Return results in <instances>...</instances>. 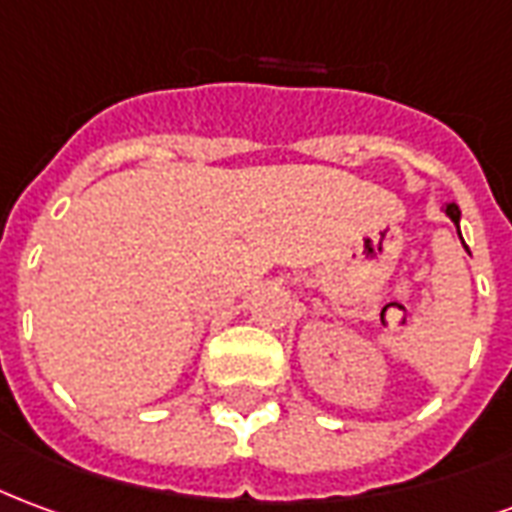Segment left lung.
Instances as JSON below:
<instances>
[{"mask_svg": "<svg viewBox=\"0 0 512 512\" xmlns=\"http://www.w3.org/2000/svg\"><path fill=\"white\" fill-rule=\"evenodd\" d=\"M446 216L455 221V227H457V224H460V207H457L455 202H452V205H446ZM457 235H460V227H457ZM460 241H463V238H460Z\"/></svg>", "mask_w": 512, "mask_h": 512, "instance_id": "obj_1", "label": "left lung"}]
</instances>
